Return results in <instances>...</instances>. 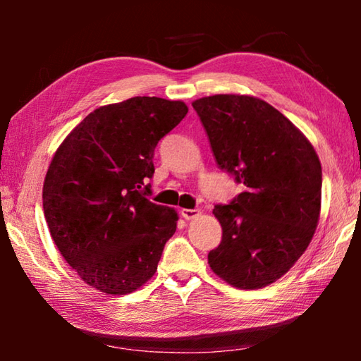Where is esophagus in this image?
I'll return each mask as SVG.
<instances>
[{
  "label": "esophagus",
  "instance_id": "1",
  "mask_svg": "<svg viewBox=\"0 0 361 361\" xmlns=\"http://www.w3.org/2000/svg\"><path fill=\"white\" fill-rule=\"evenodd\" d=\"M180 215L185 219H194V218H197L200 215V212L195 210V209H181Z\"/></svg>",
  "mask_w": 361,
  "mask_h": 361
}]
</instances>
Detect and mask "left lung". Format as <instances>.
Instances as JSON below:
<instances>
[{"label":"left lung","instance_id":"8db88e82","mask_svg":"<svg viewBox=\"0 0 361 361\" xmlns=\"http://www.w3.org/2000/svg\"><path fill=\"white\" fill-rule=\"evenodd\" d=\"M192 108L218 167L243 185L232 202L213 209L223 237L209 264L235 288H262L312 240L322 204L319 156L293 122L256 97L218 94Z\"/></svg>","mask_w":361,"mask_h":361}]
</instances>
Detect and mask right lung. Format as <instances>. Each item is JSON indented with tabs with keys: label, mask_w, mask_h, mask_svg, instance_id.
<instances>
[{
	"label": "right lung",
	"mask_w": 361,
	"mask_h": 361,
	"mask_svg": "<svg viewBox=\"0 0 361 361\" xmlns=\"http://www.w3.org/2000/svg\"><path fill=\"white\" fill-rule=\"evenodd\" d=\"M188 113L183 102L133 97L100 106L59 146L42 209L65 261L92 288L127 295L154 276L178 215L152 204L159 140Z\"/></svg>",
	"instance_id": "right-lung-1"
}]
</instances>
